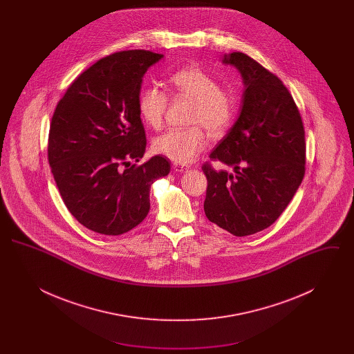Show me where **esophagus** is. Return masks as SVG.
I'll use <instances>...</instances> for the list:
<instances>
[{"instance_id":"obj_1","label":"esophagus","mask_w":354,"mask_h":354,"mask_svg":"<svg viewBox=\"0 0 354 354\" xmlns=\"http://www.w3.org/2000/svg\"><path fill=\"white\" fill-rule=\"evenodd\" d=\"M174 169L175 171H178V172H185V171H188V166H185V165H179V163H174Z\"/></svg>"}]
</instances>
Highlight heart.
Listing matches in <instances>:
<instances>
[{"mask_svg":"<svg viewBox=\"0 0 354 354\" xmlns=\"http://www.w3.org/2000/svg\"><path fill=\"white\" fill-rule=\"evenodd\" d=\"M169 90L174 95L194 102L188 129H172L153 139V151L165 155L175 163L194 162L207 147L208 138L203 127L212 136H221L234 123L236 117L235 93L220 86L219 81L199 66H187L169 77ZM169 107V95L156 86L146 87L138 101L139 114L153 130L163 126Z\"/></svg>","mask_w":354,"mask_h":354,"instance_id":"1","label":"heart"}]
</instances>
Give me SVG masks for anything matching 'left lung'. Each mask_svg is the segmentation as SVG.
<instances>
[{
    "label": "left lung",
    "instance_id": "8db88e82",
    "mask_svg": "<svg viewBox=\"0 0 354 354\" xmlns=\"http://www.w3.org/2000/svg\"><path fill=\"white\" fill-rule=\"evenodd\" d=\"M223 62L240 71L245 91L240 117L209 159L236 174L203 165L208 182L204 212L232 235H253L279 219L303 182L305 130L279 77L240 51L225 54Z\"/></svg>",
    "mask_w": 354,
    "mask_h": 354
}]
</instances>
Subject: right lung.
Wrapping results in <instances>:
<instances>
[{"label":"right lung","instance_id":"1","mask_svg":"<svg viewBox=\"0 0 354 354\" xmlns=\"http://www.w3.org/2000/svg\"><path fill=\"white\" fill-rule=\"evenodd\" d=\"M163 54L113 53L68 86L51 118L48 159L61 198L86 228L118 236L150 211V188L169 175V159L156 155L140 166L146 133L138 101L142 78Z\"/></svg>","mask_w":354,"mask_h":354}]
</instances>
